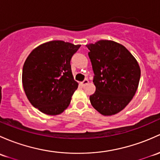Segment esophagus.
Instances as JSON below:
<instances>
[{
    "label": "esophagus",
    "instance_id": "esophagus-1",
    "mask_svg": "<svg viewBox=\"0 0 160 160\" xmlns=\"http://www.w3.org/2000/svg\"><path fill=\"white\" fill-rule=\"evenodd\" d=\"M88 83H89L88 80H87V79H86V80H83V82H81V85L82 86H85V85H87Z\"/></svg>",
    "mask_w": 160,
    "mask_h": 160
}]
</instances>
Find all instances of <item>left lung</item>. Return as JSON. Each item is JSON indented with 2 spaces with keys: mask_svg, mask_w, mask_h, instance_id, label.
Segmentation results:
<instances>
[{
  "mask_svg": "<svg viewBox=\"0 0 160 160\" xmlns=\"http://www.w3.org/2000/svg\"><path fill=\"white\" fill-rule=\"evenodd\" d=\"M94 73L91 105L103 116L122 111L132 100L140 79L137 60L123 45L101 40L86 45Z\"/></svg>",
  "mask_w": 160,
  "mask_h": 160,
  "instance_id": "1",
  "label": "left lung"
}]
</instances>
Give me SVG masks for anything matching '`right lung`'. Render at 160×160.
Returning a JSON list of instances; mask_svg holds the SVG:
<instances>
[{
  "instance_id": "add662e5",
  "label": "right lung",
  "mask_w": 160,
  "mask_h": 160,
  "mask_svg": "<svg viewBox=\"0 0 160 160\" xmlns=\"http://www.w3.org/2000/svg\"><path fill=\"white\" fill-rule=\"evenodd\" d=\"M80 45L52 40L34 48L23 63L22 83L30 102L50 116L62 113L78 87L70 66Z\"/></svg>"
}]
</instances>
